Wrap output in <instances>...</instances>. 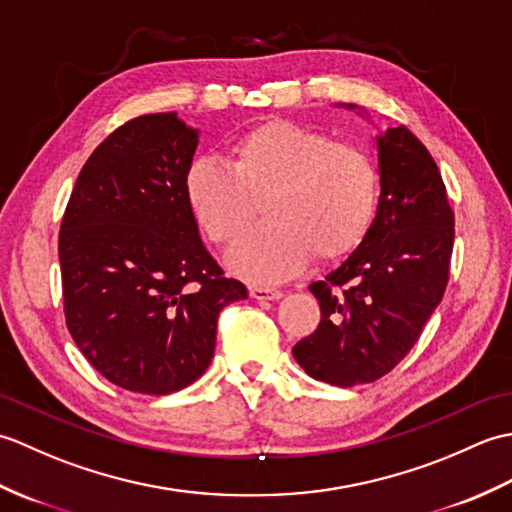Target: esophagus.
Wrapping results in <instances>:
<instances>
[{
	"label": "esophagus",
	"instance_id": "1",
	"mask_svg": "<svg viewBox=\"0 0 512 512\" xmlns=\"http://www.w3.org/2000/svg\"><path fill=\"white\" fill-rule=\"evenodd\" d=\"M281 295H284V292L273 286H250V297L257 301H266V299L275 301V299H281Z\"/></svg>",
	"mask_w": 512,
	"mask_h": 512
}]
</instances>
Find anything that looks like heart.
Listing matches in <instances>:
<instances>
[{"label": "heart", "instance_id": "obj_1", "mask_svg": "<svg viewBox=\"0 0 512 512\" xmlns=\"http://www.w3.org/2000/svg\"><path fill=\"white\" fill-rule=\"evenodd\" d=\"M184 200L200 231L233 253L257 220L235 270L255 281L284 279L308 262H336L361 246L378 202L372 158L321 129L264 121L226 145V165L195 160L184 176Z\"/></svg>", "mask_w": 512, "mask_h": 512}]
</instances>
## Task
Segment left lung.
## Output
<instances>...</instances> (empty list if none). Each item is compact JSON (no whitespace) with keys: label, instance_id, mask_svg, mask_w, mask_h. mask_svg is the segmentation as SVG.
Returning a JSON list of instances; mask_svg holds the SVG:
<instances>
[{"label":"left lung","instance_id":"left-lung-1","mask_svg":"<svg viewBox=\"0 0 512 512\" xmlns=\"http://www.w3.org/2000/svg\"><path fill=\"white\" fill-rule=\"evenodd\" d=\"M374 224L347 262L310 284L321 321L292 354L323 383L352 387L389 374L444 297L455 215L440 169L407 127L378 138Z\"/></svg>","mask_w":512,"mask_h":512}]
</instances>
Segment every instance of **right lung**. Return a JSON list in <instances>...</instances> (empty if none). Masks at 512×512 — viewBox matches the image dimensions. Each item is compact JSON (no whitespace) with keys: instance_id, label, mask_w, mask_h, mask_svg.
Masks as SVG:
<instances>
[{"instance_id":"right-lung-1","label":"right lung","mask_w":512,"mask_h":512,"mask_svg":"<svg viewBox=\"0 0 512 512\" xmlns=\"http://www.w3.org/2000/svg\"><path fill=\"white\" fill-rule=\"evenodd\" d=\"M198 132L176 112L123 123L92 151L59 231L63 314L110 383L171 394L215 352L220 312L248 297L204 248L184 200Z\"/></svg>"}]
</instances>
